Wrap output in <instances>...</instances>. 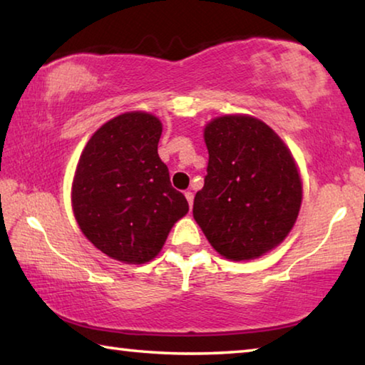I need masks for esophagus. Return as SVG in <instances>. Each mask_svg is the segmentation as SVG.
<instances>
[{
    "mask_svg": "<svg viewBox=\"0 0 365 365\" xmlns=\"http://www.w3.org/2000/svg\"><path fill=\"white\" fill-rule=\"evenodd\" d=\"M185 197H187L188 206H190V207L193 206V193H191V191H187V193H185Z\"/></svg>",
    "mask_w": 365,
    "mask_h": 365,
    "instance_id": "34e87169",
    "label": "esophagus"
}]
</instances>
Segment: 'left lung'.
Returning <instances> with one entry per match:
<instances>
[{"label": "left lung", "instance_id": "left-lung-1", "mask_svg": "<svg viewBox=\"0 0 365 365\" xmlns=\"http://www.w3.org/2000/svg\"><path fill=\"white\" fill-rule=\"evenodd\" d=\"M205 141L209 163L193 202L196 224L220 256L261 257L298 219L302 182L293 154L267 123L246 114L215 117Z\"/></svg>", "mask_w": 365, "mask_h": 365}]
</instances>
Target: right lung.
I'll return each mask as SVG.
<instances>
[{
  "instance_id": "add662e5",
  "label": "right lung",
  "mask_w": 365,
  "mask_h": 365,
  "mask_svg": "<svg viewBox=\"0 0 365 365\" xmlns=\"http://www.w3.org/2000/svg\"><path fill=\"white\" fill-rule=\"evenodd\" d=\"M160 133L163 123L150 113L117 115L91 135L73 175L72 209L80 230L123 264L156 257L170 228L188 212L158 154Z\"/></svg>"
}]
</instances>
